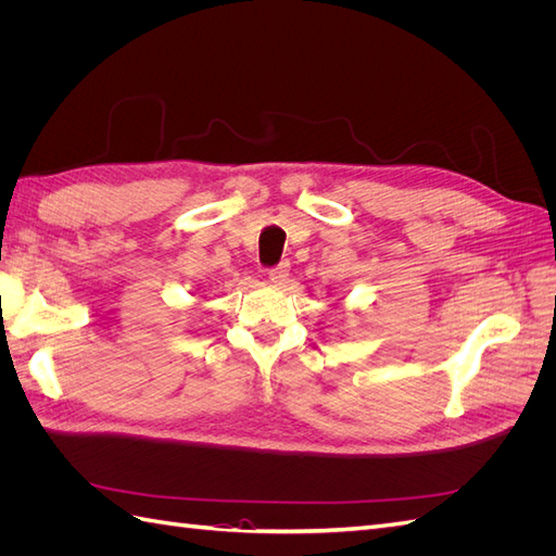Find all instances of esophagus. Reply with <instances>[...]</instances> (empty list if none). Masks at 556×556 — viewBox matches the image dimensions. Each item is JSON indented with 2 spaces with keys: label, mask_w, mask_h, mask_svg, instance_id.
<instances>
[{
  "label": "esophagus",
  "mask_w": 556,
  "mask_h": 556,
  "mask_svg": "<svg viewBox=\"0 0 556 556\" xmlns=\"http://www.w3.org/2000/svg\"><path fill=\"white\" fill-rule=\"evenodd\" d=\"M288 278H290V262H280L278 266L271 268V271H268V280L276 285L288 282Z\"/></svg>",
  "instance_id": "obj_1"
}]
</instances>
